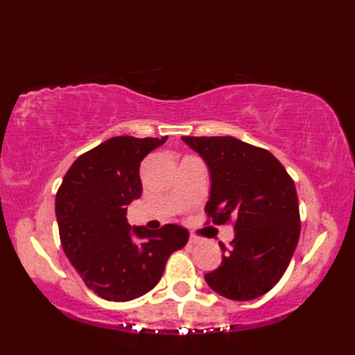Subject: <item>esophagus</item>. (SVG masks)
<instances>
[{
    "instance_id": "1",
    "label": "esophagus",
    "mask_w": 355,
    "mask_h": 355,
    "mask_svg": "<svg viewBox=\"0 0 355 355\" xmlns=\"http://www.w3.org/2000/svg\"><path fill=\"white\" fill-rule=\"evenodd\" d=\"M189 243L191 244H200L201 243V238H198L197 235H191L189 236Z\"/></svg>"
}]
</instances>
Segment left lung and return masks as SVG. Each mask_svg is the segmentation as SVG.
Instances as JSON below:
<instances>
[{
	"mask_svg": "<svg viewBox=\"0 0 355 355\" xmlns=\"http://www.w3.org/2000/svg\"><path fill=\"white\" fill-rule=\"evenodd\" d=\"M182 140L210 171L212 186L205 209L209 219L214 224L233 220L235 229L221 266L205 276L207 285L232 300L262 296L281 281L299 241V200L293 178L267 149L230 135H186Z\"/></svg>",
	"mask_w": 355,
	"mask_h": 355,
	"instance_id": "1",
	"label": "left lung"
}]
</instances>
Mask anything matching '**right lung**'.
<instances>
[{
  "label": "right lung",
  "instance_id": "obj_1",
  "mask_svg": "<svg viewBox=\"0 0 355 355\" xmlns=\"http://www.w3.org/2000/svg\"><path fill=\"white\" fill-rule=\"evenodd\" d=\"M163 139L120 135L101 143L67 171L56 193L59 238L82 281L102 299L126 302L160 281L169 256L189 232L177 224L148 230L128 224L126 210L140 198V163ZM132 237L144 239L134 243Z\"/></svg>",
  "mask_w": 355,
  "mask_h": 355
}]
</instances>
